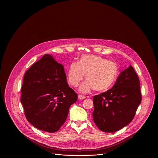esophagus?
I'll list each match as a JSON object with an SVG mask.
<instances>
[{"label": "esophagus", "instance_id": "34e87169", "mask_svg": "<svg viewBox=\"0 0 158 158\" xmlns=\"http://www.w3.org/2000/svg\"><path fill=\"white\" fill-rule=\"evenodd\" d=\"M78 98L79 100H83V99H85L86 98V97L84 96V95H78Z\"/></svg>", "mask_w": 158, "mask_h": 158}]
</instances>
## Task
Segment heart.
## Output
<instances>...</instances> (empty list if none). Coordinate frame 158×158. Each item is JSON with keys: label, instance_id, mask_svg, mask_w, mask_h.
Masks as SVG:
<instances>
[{"label": "heart", "instance_id": "1", "mask_svg": "<svg viewBox=\"0 0 158 158\" xmlns=\"http://www.w3.org/2000/svg\"><path fill=\"white\" fill-rule=\"evenodd\" d=\"M118 73L115 63L98 55H84L77 63L70 64L67 79L71 86L77 87L85 75L86 81L79 88L80 92L86 93L92 89L97 92H105L113 86Z\"/></svg>", "mask_w": 158, "mask_h": 158}]
</instances>
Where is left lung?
<instances>
[{"instance_id":"1","label":"left lung","mask_w":158,"mask_h":158,"mask_svg":"<svg viewBox=\"0 0 158 158\" xmlns=\"http://www.w3.org/2000/svg\"><path fill=\"white\" fill-rule=\"evenodd\" d=\"M141 100L140 81L130 65L120 73L111 89L94 96V122L103 132L117 131L133 120Z\"/></svg>"}]
</instances>
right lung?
Wrapping results in <instances>:
<instances>
[{"instance_id": "right-lung-1", "label": "right lung", "mask_w": 158, "mask_h": 158, "mask_svg": "<svg viewBox=\"0 0 158 158\" xmlns=\"http://www.w3.org/2000/svg\"><path fill=\"white\" fill-rule=\"evenodd\" d=\"M21 102L27 120L48 133L60 130L77 94L67 83L64 66L45 54L25 72Z\"/></svg>"}]
</instances>
